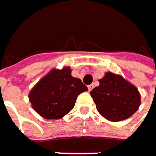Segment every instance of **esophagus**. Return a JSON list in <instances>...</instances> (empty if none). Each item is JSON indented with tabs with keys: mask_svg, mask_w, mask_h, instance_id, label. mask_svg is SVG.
<instances>
[{
	"mask_svg": "<svg viewBox=\"0 0 156 156\" xmlns=\"http://www.w3.org/2000/svg\"><path fill=\"white\" fill-rule=\"evenodd\" d=\"M87 87H88V90H89V91H91V90H92V88L94 87V86H93V85H89Z\"/></svg>",
	"mask_w": 156,
	"mask_h": 156,
	"instance_id": "esophagus-1",
	"label": "esophagus"
}]
</instances>
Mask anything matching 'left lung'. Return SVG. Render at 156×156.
Returning <instances> with one entry per match:
<instances>
[{
	"label": "left lung",
	"mask_w": 156,
	"mask_h": 156,
	"mask_svg": "<svg viewBox=\"0 0 156 156\" xmlns=\"http://www.w3.org/2000/svg\"><path fill=\"white\" fill-rule=\"evenodd\" d=\"M100 86L90 91L99 113L110 121L124 120L134 115L141 104L138 89L121 75L106 72Z\"/></svg>",
	"instance_id": "obj_1"
}]
</instances>
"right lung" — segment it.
<instances>
[{
    "mask_svg": "<svg viewBox=\"0 0 156 156\" xmlns=\"http://www.w3.org/2000/svg\"><path fill=\"white\" fill-rule=\"evenodd\" d=\"M88 88L71 75L69 67L52 69L29 92V101L37 113L46 119H59L74 107L75 101Z\"/></svg>",
    "mask_w": 156,
    "mask_h": 156,
    "instance_id": "obj_1",
    "label": "right lung"
}]
</instances>
